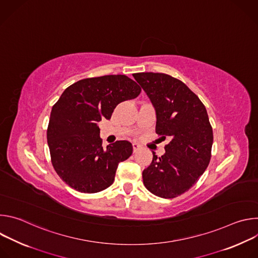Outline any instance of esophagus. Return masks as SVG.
<instances>
[{"label":"esophagus","instance_id":"1","mask_svg":"<svg viewBox=\"0 0 258 258\" xmlns=\"http://www.w3.org/2000/svg\"><path fill=\"white\" fill-rule=\"evenodd\" d=\"M133 149H134V152L136 153L137 151H139L141 149V145L138 143H133Z\"/></svg>","mask_w":258,"mask_h":258}]
</instances>
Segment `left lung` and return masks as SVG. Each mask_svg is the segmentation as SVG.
Here are the masks:
<instances>
[{
    "label": "left lung",
    "instance_id": "8db88e82",
    "mask_svg": "<svg viewBox=\"0 0 258 258\" xmlns=\"http://www.w3.org/2000/svg\"><path fill=\"white\" fill-rule=\"evenodd\" d=\"M150 99L156 113V133L171 140L143 170L145 187L161 198L188 191L207 168L213 143L206 108L182 82L165 73L133 75Z\"/></svg>",
    "mask_w": 258,
    "mask_h": 258
}]
</instances>
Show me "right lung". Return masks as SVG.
I'll return each instance as SVG.
<instances>
[{
  "instance_id": "right-lung-1",
  "label": "right lung",
  "mask_w": 258,
  "mask_h": 258,
  "mask_svg": "<svg viewBox=\"0 0 258 258\" xmlns=\"http://www.w3.org/2000/svg\"><path fill=\"white\" fill-rule=\"evenodd\" d=\"M140 93L139 85L121 75L85 79L62 93L52 108L47 140L56 172L72 189L97 193L112 185L133 145L117 141L104 149L98 122L111 118L120 102Z\"/></svg>"
}]
</instances>
